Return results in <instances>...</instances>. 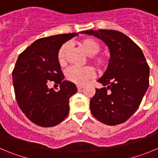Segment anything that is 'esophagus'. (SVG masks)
<instances>
[{
	"mask_svg": "<svg viewBox=\"0 0 158 158\" xmlns=\"http://www.w3.org/2000/svg\"><path fill=\"white\" fill-rule=\"evenodd\" d=\"M83 88H84L83 85H77V89L78 90H81V89H82Z\"/></svg>",
	"mask_w": 158,
	"mask_h": 158,
	"instance_id": "1",
	"label": "esophagus"
}]
</instances>
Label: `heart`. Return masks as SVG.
I'll list each match as a JSON object with an SVG mask.
<instances>
[{
	"instance_id": "1",
	"label": "heart",
	"mask_w": 158,
	"mask_h": 158,
	"mask_svg": "<svg viewBox=\"0 0 158 158\" xmlns=\"http://www.w3.org/2000/svg\"><path fill=\"white\" fill-rule=\"evenodd\" d=\"M81 47L89 56L90 62L99 69H103L107 66L108 63V58L104 54H97L100 51L101 46L97 40L93 38H86L79 43ZM69 44L63 43L58 49L57 53V59L61 65L65 63L66 54L69 51ZM95 76V71L93 68L90 66L78 68V67H70L65 73L66 80L77 85H82L86 81Z\"/></svg>"
}]
</instances>
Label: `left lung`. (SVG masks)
<instances>
[{
  "label": "left lung",
  "instance_id": "1",
  "mask_svg": "<svg viewBox=\"0 0 158 158\" xmlns=\"http://www.w3.org/2000/svg\"><path fill=\"white\" fill-rule=\"evenodd\" d=\"M83 32L103 40L111 52L107 70L97 81L107 87L96 89L90 100L92 114L110 126L126 122L139 107L150 84V67L144 54L135 42L118 31Z\"/></svg>",
  "mask_w": 158,
  "mask_h": 158
}]
</instances>
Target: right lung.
Returning <instances> with one entry per match:
<instances>
[{"label": "right lung", "instance_id": "add662e5", "mask_svg": "<svg viewBox=\"0 0 158 158\" xmlns=\"http://www.w3.org/2000/svg\"><path fill=\"white\" fill-rule=\"evenodd\" d=\"M77 35L42 38L18 57L12 71L16 101L27 118L38 126H56L69 114V98L77 90L74 84L63 81L57 53L65 42ZM51 81L60 85L58 91L48 88Z\"/></svg>", "mask_w": 158, "mask_h": 158}]
</instances>
